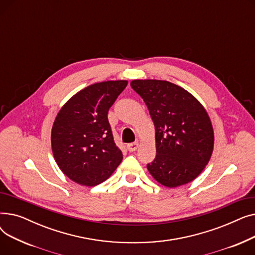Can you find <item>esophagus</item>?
Returning <instances> with one entry per match:
<instances>
[{
  "label": "esophagus",
  "instance_id": "obj_1",
  "mask_svg": "<svg viewBox=\"0 0 255 255\" xmlns=\"http://www.w3.org/2000/svg\"><path fill=\"white\" fill-rule=\"evenodd\" d=\"M137 148H138V142H136V141L131 142L127 145V149L129 152H135L137 150Z\"/></svg>",
  "mask_w": 255,
  "mask_h": 255
}]
</instances>
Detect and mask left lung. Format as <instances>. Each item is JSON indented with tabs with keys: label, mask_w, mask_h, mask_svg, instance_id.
<instances>
[{
	"label": "left lung",
	"mask_w": 255,
	"mask_h": 255,
	"mask_svg": "<svg viewBox=\"0 0 255 255\" xmlns=\"http://www.w3.org/2000/svg\"><path fill=\"white\" fill-rule=\"evenodd\" d=\"M148 106L156 130V157L146 164L166 187L193 181L211 158L214 132L210 118L190 93L165 80H132Z\"/></svg>",
	"instance_id": "obj_1"
}]
</instances>
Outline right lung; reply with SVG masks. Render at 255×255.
<instances>
[{"label": "right lung", "instance_id": "right-lung-1", "mask_svg": "<svg viewBox=\"0 0 255 255\" xmlns=\"http://www.w3.org/2000/svg\"><path fill=\"white\" fill-rule=\"evenodd\" d=\"M127 80L94 84L59 112L51 130V148L65 175L80 185L96 186L109 179L123 159L107 114Z\"/></svg>", "mask_w": 255, "mask_h": 255}]
</instances>
